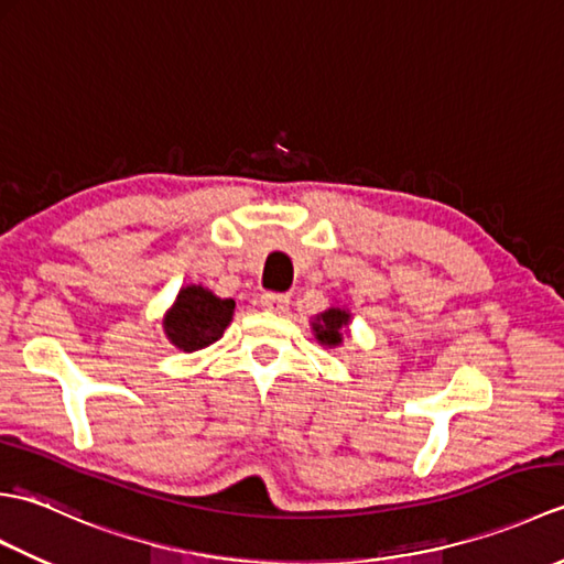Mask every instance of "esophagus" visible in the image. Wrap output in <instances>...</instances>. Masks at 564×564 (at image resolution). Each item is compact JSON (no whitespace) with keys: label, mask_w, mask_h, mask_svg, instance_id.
<instances>
[{"label":"esophagus","mask_w":564,"mask_h":564,"mask_svg":"<svg viewBox=\"0 0 564 564\" xmlns=\"http://www.w3.org/2000/svg\"><path fill=\"white\" fill-rule=\"evenodd\" d=\"M289 295H281V293H263L259 305L267 310V313H275V315H283L285 310H289Z\"/></svg>","instance_id":"1"}]
</instances>
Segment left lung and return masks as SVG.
<instances>
[{
    "instance_id": "obj_1",
    "label": "left lung",
    "mask_w": 564,
    "mask_h": 564,
    "mask_svg": "<svg viewBox=\"0 0 564 564\" xmlns=\"http://www.w3.org/2000/svg\"><path fill=\"white\" fill-rule=\"evenodd\" d=\"M310 325H313V334H315L317 344L325 346V349H337V346L344 344L346 334H349L351 313L346 307L332 305L325 310V313L315 315Z\"/></svg>"
}]
</instances>
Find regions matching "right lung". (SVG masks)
<instances>
[{
	"instance_id": "obj_1",
	"label": "right lung",
	"mask_w": 564,
	"mask_h": 564,
	"mask_svg": "<svg viewBox=\"0 0 564 564\" xmlns=\"http://www.w3.org/2000/svg\"><path fill=\"white\" fill-rule=\"evenodd\" d=\"M232 315V297H218L203 285L191 283L178 289L172 307L164 313L162 327L178 351L194 354L218 341L230 327Z\"/></svg>"
}]
</instances>
